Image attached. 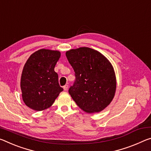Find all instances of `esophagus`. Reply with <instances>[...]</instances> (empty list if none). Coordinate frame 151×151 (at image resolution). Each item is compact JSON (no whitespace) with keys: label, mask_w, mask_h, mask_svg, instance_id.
I'll use <instances>...</instances> for the list:
<instances>
[{"label":"esophagus","mask_w":151,"mask_h":151,"mask_svg":"<svg viewBox=\"0 0 151 151\" xmlns=\"http://www.w3.org/2000/svg\"><path fill=\"white\" fill-rule=\"evenodd\" d=\"M68 85H65L63 87V88H64V91H67L68 90Z\"/></svg>","instance_id":"esophagus-1"}]
</instances>
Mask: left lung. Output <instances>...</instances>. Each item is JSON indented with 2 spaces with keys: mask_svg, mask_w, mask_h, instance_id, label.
Returning a JSON list of instances; mask_svg holds the SVG:
<instances>
[{
  "mask_svg": "<svg viewBox=\"0 0 151 151\" xmlns=\"http://www.w3.org/2000/svg\"><path fill=\"white\" fill-rule=\"evenodd\" d=\"M76 80L68 92L76 105L88 114L109 106L116 91V74L111 63L97 50L87 47L66 52Z\"/></svg>",
  "mask_w": 151,
  "mask_h": 151,
  "instance_id": "1",
  "label": "left lung"
}]
</instances>
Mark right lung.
<instances>
[{"mask_svg": "<svg viewBox=\"0 0 151 151\" xmlns=\"http://www.w3.org/2000/svg\"><path fill=\"white\" fill-rule=\"evenodd\" d=\"M60 56L58 50L40 49L27 59L21 74V89L29 108L37 111L49 108L63 91L54 71Z\"/></svg>", "mask_w": 151, "mask_h": 151, "instance_id": "obj_1", "label": "right lung"}]
</instances>
